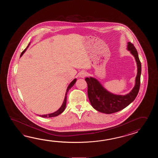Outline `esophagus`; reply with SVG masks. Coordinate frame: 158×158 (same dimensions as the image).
<instances>
[{
	"instance_id": "1",
	"label": "esophagus",
	"mask_w": 158,
	"mask_h": 158,
	"mask_svg": "<svg viewBox=\"0 0 158 158\" xmlns=\"http://www.w3.org/2000/svg\"><path fill=\"white\" fill-rule=\"evenodd\" d=\"M86 76H87V73L86 72H85V71H81V72H80V73H79L80 77L82 78L85 77Z\"/></svg>"
}]
</instances>
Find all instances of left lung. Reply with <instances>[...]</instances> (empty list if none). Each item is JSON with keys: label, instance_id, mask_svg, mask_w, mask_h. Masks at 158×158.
Masks as SVG:
<instances>
[{"label": "left lung", "instance_id": "8db88e82", "mask_svg": "<svg viewBox=\"0 0 158 158\" xmlns=\"http://www.w3.org/2000/svg\"><path fill=\"white\" fill-rule=\"evenodd\" d=\"M127 49L133 56L137 65V74L135 83L131 91L125 95L112 94L104 88L98 81L93 77H86L87 95L91 106L99 112L111 114L121 111L134 101L137 97L140 86L141 63L137 51L134 45L128 42Z\"/></svg>", "mask_w": 158, "mask_h": 158}]
</instances>
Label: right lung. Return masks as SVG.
Here are the masks:
<instances>
[{
	"instance_id": "right-lung-1",
	"label": "right lung",
	"mask_w": 158,
	"mask_h": 158,
	"mask_svg": "<svg viewBox=\"0 0 158 158\" xmlns=\"http://www.w3.org/2000/svg\"><path fill=\"white\" fill-rule=\"evenodd\" d=\"M29 45H30V43L29 44H28V46H27V48L24 50L22 52H21V54L20 57L24 54V52L26 51V50H27V48L29 47ZM76 81H77V79L76 78H75L72 81V82H71L70 84L69 85V86H68L67 89V91H66V93H65V98H64V100L63 101V104L61 105V106L60 108L57 110V111H56V112H55L54 113H52V114H43V115H40V117H42V118H52V117H55V116H57L58 115H59V114H61L63 111H64V110H65V107H66V102H67V95L68 91H69V90L71 89V87H72L73 85H74V84H75V82H76Z\"/></svg>"
}]
</instances>
